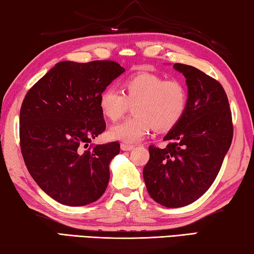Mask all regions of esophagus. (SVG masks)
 <instances>
[{"label": "esophagus", "instance_id": "obj_1", "mask_svg": "<svg viewBox=\"0 0 254 254\" xmlns=\"http://www.w3.org/2000/svg\"><path fill=\"white\" fill-rule=\"evenodd\" d=\"M121 149L123 150V151H131V150L134 149V145H131V144H127V143H122Z\"/></svg>", "mask_w": 254, "mask_h": 254}]
</instances>
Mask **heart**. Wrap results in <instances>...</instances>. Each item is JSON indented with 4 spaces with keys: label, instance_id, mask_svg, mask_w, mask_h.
Instances as JSON below:
<instances>
[{
    "label": "heart",
    "instance_id": "1",
    "mask_svg": "<svg viewBox=\"0 0 254 254\" xmlns=\"http://www.w3.org/2000/svg\"><path fill=\"white\" fill-rule=\"evenodd\" d=\"M122 93L107 87L101 93L98 105L110 121H119L133 107V117L112 127L109 135L114 140L136 143L147 136L153 127L159 132L173 130L182 121L187 109L188 96L185 86L178 80L166 79L152 72L140 71L121 85Z\"/></svg>",
    "mask_w": 254,
    "mask_h": 254
}]
</instances>
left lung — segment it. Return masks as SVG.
<instances>
[{
    "mask_svg": "<svg viewBox=\"0 0 254 254\" xmlns=\"http://www.w3.org/2000/svg\"><path fill=\"white\" fill-rule=\"evenodd\" d=\"M186 77L187 109L182 121L163 140L150 145L143 168L149 195L170 208L194 203L212 186L233 139L232 113L223 86L197 68L175 64Z\"/></svg>",
    "mask_w": 254,
    "mask_h": 254,
    "instance_id": "obj_1",
    "label": "left lung"
}]
</instances>
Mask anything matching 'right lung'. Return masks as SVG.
Returning <instances> with one entry per match:
<instances>
[{"instance_id":"1","label":"right lung","mask_w":254,"mask_h":254,"mask_svg":"<svg viewBox=\"0 0 254 254\" xmlns=\"http://www.w3.org/2000/svg\"><path fill=\"white\" fill-rule=\"evenodd\" d=\"M124 71L112 60L60 62L24 97L20 110L24 163L38 186L60 204L84 206L104 194L120 143H89L106 127L101 93Z\"/></svg>"}]
</instances>
